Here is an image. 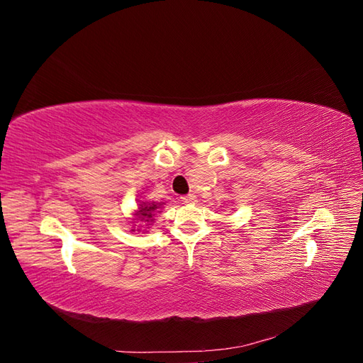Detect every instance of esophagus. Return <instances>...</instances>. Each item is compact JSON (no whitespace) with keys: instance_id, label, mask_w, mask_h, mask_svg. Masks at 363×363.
<instances>
[{"instance_id":"34e87169","label":"esophagus","mask_w":363,"mask_h":363,"mask_svg":"<svg viewBox=\"0 0 363 363\" xmlns=\"http://www.w3.org/2000/svg\"><path fill=\"white\" fill-rule=\"evenodd\" d=\"M180 201L184 204H192L196 201V196L194 194H188V195H183L180 196Z\"/></svg>"}]
</instances>
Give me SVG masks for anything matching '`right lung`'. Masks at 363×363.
<instances>
[{"mask_svg": "<svg viewBox=\"0 0 363 363\" xmlns=\"http://www.w3.org/2000/svg\"><path fill=\"white\" fill-rule=\"evenodd\" d=\"M156 208H157V204H148V203L140 204V207H139L140 221H147L148 223L150 219L152 218V215H155Z\"/></svg>", "mask_w": 363, "mask_h": 363, "instance_id": "1", "label": "right lung"}]
</instances>
